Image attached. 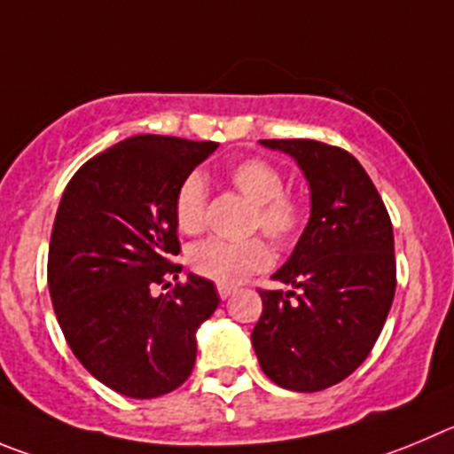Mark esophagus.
Listing matches in <instances>:
<instances>
[{"label":"esophagus","instance_id":"obj_1","mask_svg":"<svg viewBox=\"0 0 454 454\" xmlns=\"http://www.w3.org/2000/svg\"><path fill=\"white\" fill-rule=\"evenodd\" d=\"M217 294H219V298H222V300H226V298H231L232 294H235V286H228V285H217Z\"/></svg>","mask_w":454,"mask_h":454}]
</instances>
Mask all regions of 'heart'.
<instances>
[{
    "label": "heart",
    "mask_w": 454,
    "mask_h": 454,
    "mask_svg": "<svg viewBox=\"0 0 454 454\" xmlns=\"http://www.w3.org/2000/svg\"><path fill=\"white\" fill-rule=\"evenodd\" d=\"M228 179L253 203L251 231H262L278 247H291L307 226V206L289 192L282 169L266 159H241L228 168ZM207 185L201 172H190L176 185L172 215L185 235H199L206 228ZM190 269L217 285H237L251 273L273 264V251L262 237L244 241L206 239L188 253Z\"/></svg>",
    "instance_id": "heart-1"
}]
</instances>
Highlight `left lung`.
<instances>
[{
  "instance_id": "1",
  "label": "left lung",
  "mask_w": 454,
  "mask_h": 454,
  "mask_svg": "<svg viewBox=\"0 0 454 454\" xmlns=\"http://www.w3.org/2000/svg\"><path fill=\"white\" fill-rule=\"evenodd\" d=\"M262 145L298 160L311 219L273 275L294 289H257L262 316L251 340L273 383L320 392L361 365L383 329L396 291L392 222L363 165L342 147L309 138Z\"/></svg>"
}]
</instances>
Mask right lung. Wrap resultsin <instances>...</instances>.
I'll list each match as a JSON object with an SVG mask.
<instances>
[{"instance_id":"obj_1","label":"right lung","mask_w":454,"mask_h":454,"mask_svg":"<svg viewBox=\"0 0 454 454\" xmlns=\"http://www.w3.org/2000/svg\"><path fill=\"white\" fill-rule=\"evenodd\" d=\"M215 141L125 138L71 176L49 244L51 302L84 370L129 399H156L188 380L197 329L219 295L188 275L154 295L181 264L172 201L176 185L217 150Z\"/></svg>"}]
</instances>
